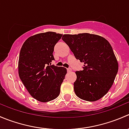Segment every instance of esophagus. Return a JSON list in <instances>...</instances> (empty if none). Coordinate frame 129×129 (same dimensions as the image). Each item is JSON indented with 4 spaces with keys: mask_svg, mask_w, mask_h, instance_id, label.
I'll list each match as a JSON object with an SVG mask.
<instances>
[{
    "mask_svg": "<svg viewBox=\"0 0 129 129\" xmlns=\"http://www.w3.org/2000/svg\"><path fill=\"white\" fill-rule=\"evenodd\" d=\"M72 69H71V68H69V69H67V71H68L69 72H72Z\"/></svg>",
    "mask_w": 129,
    "mask_h": 129,
    "instance_id": "esophagus-1",
    "label": "esophagus"
}]
</instances>
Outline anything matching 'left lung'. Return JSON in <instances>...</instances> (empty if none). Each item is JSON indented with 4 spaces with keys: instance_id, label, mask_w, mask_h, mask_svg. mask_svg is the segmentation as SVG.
I'll return each mask as SVG.
<instances>
[{
    "instance_id": "1",
    "label": "left lung",
    "mask_w": 129,
    "mask_h": 129,
    "mask_svg": "<svg viewBox=\"0 0 129 129\" xmlns=\"http://www.w3.org/2000/svg\"><path fill=\"white\" fill-rule=\"evenodd\" d=\"M62 39L75 58L84 63V70L75 72V94L84 101H98L113 85L119 69L110 43L101 36L89 33L64 34Z\"/></svg>"
}]
</instances>
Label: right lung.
<instances>
[{
    "mask_svg": "<svg viewBox=\"0 0 129 129\" xmlns=\"http://www.w3.org/2000/svg\"><path fill=\"white\" fill-rule=\"evenodd\" d=\"M62 34L47 32L30 36L19 54L18 71L20 80L30 95L47 102L56 99L67 69L51 65L54 48Z\"/></svg>",
    "mask_w": 129,
    "mask_h": 129,
    "instance_id": "add662e5",
    "label": "right lung"
}]
</instances>
